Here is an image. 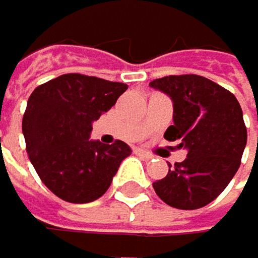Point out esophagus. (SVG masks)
<instances>
[{"label":"esophagus","mask_w":258,"mask_h":258,"mask_svg":"<svg viewBox=\"0 0 258 258\" xmlns=\"http://www.w3.org/2000/svg\"><path fill=\"white\" fill-rule=\"evenodd\" d=\"M135 153H136V155H139V156H142L144 159H152V158H153V155H152V153H148V152H145V150H141V148H136Z\"/></svg>","instance_id":"1"}]
</instances>
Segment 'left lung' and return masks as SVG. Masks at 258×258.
<instances>
[{
    "mask_svg": "<svg viewBox=\"0 0 258 258\" xmlns=\"http://www.w3.org/2000/svg\"><path fill=\"white\" fill-rule=\"evenodd\" d=\"M150 86L173 100V125L164 138L187 148L185 159L168 164L167 176L153 189L176 209H200L226 189L240 167L247 141L241 106L231 91L197 74L167 76Z\"/></svg>",
    "mask_w": 258,
    "mask_h": 258,
    "instance_id": "obj_1",
    "label": "left lung"
}]
</instances>
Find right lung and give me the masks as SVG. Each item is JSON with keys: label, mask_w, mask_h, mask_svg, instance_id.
Listing matches in <instances>:
<instances>
[{"label": "right lung", "mask_w": 258, "mask_h": 258, "mask_svg": "<svg viewBox=\"0 0 258 258\" xmlns=\"http://www.w3.org/2000/svg\"><path fill=\"white\" fill-rule=\"evenodd\" d=\"M128 85L85 74H63L37 86L23 116L26 152L43 184L68 203H91L110 187L132 153L122 141H90L97 120Z\"/></svg>", "instance_id": "obj_1"}]
</instances>
